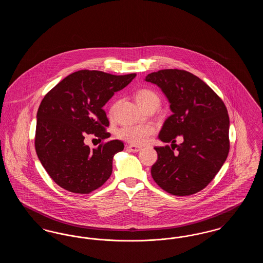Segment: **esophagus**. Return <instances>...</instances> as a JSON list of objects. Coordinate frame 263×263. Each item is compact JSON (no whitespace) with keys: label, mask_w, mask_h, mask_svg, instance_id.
Segmentation results:
<instances>
[{"label":"esophagus","mask_w":263,"mask_h":263,"mask_svg":"<svg viewBox=\"0 0 263 263\" xmlns=\"http://www.w3.org/2000/svg\"><path fill=\"white\" fill-rule=\"evenodd\" d=\"M128 149L131 151V152H134V153H137L139 151H141V148H140V147L134 146V145H130V146H128Z\"/></svg>","instance_id":"1"}]
</instances>
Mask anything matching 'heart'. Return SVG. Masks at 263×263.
Wrapping results in <instances>:
<instances>
[{"label": "heart", "instance_id": "heart-1", "mask_svg": "<svg viewBox=\"0 0 263 263\" xmlns=\"http://www.w3.org/2000/svg\"><path fill=\"white\" fill-rule=\"evenodd\" d=\"M136 100L139 105L147 110L151 107H156L160 105L159 96L149 88H141L136 92ZM113 107L111 108V112ZM155 127L151 124H141V125H128L119 129L117 135L118 137L130 144L143 145L145 144L150 136L155 133Z\"/></svg>", "mask_w": 263, "mask_h": 263}]
</instances>
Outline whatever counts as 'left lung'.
<instances>
[{
  "instance_id": "left-lung-1",
  "label": "left lung",
  "mask_w": 263,
  "mask_h": 263,
  "mask_svg": "<svg viewBox=\"0 0 263 263\" xmlns=\"http://www.w3.org/2000/svg\"><path fill=\"white\" fill-rule=\"evenodd\" d=\"M145 81L163 90L173 111L159 134L172 148H155L158 160L152 176L173 195L194 194L212 181L228 157L230 119L225 103L201 79L184 70H161ZM177 137L184 140L179 145L175 144Z\"/></svg>"
}]
</instances>
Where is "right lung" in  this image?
Segmentation results:
<instances>
[{
  "instance_id": "right-lung-1",
  "label": "right lung",
  "mask_w": 263,
  "mask_h": 263,
  "mask_svg": "<svg viewBox=\"0 0 263 263\" xmlns=\"http://www.w3.org/2000/svg\"><path fill=\"white\" fill-rule=\"evenodd\" d=\"M135 77L81 70L46 93L36 115L34 145L40 163L60 187L88 194L109 178L113 157L124 144L112 140L90 149L84 140L87 134L100 140L110 136L102 107Z\"/></svg>"
}]
</instances>
